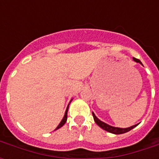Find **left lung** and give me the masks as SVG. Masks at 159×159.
Listing matches in <instances>:
<instances>
[{
    "label": "left lung",
    "instance_id": "left-lung-1",
    "mask_svg": "<svg viewBox=\"0 0 159 159\" xmlns=\"http://www.w3.org/2000/svg\"><path fill=\"white\" fill-rule=\"evenodd\" d=\"M133 60L134 61V62H139V63H140L141 65H143L142 64V62H140V60L137 59V58H135V57H133ZM92 116H93L95 122H96V124H97V125L100 126L101 128L103 129L104 130L109 132V133L115 134H125L126 133V132H129V131L131 130L132 129H134V127H136V126L139 125V124H137V125H132L130 126V127H128V128H119V127H114V126H111L110 125H108V124L105 123V122H103V121L100 120L99 119L97 118V116H96L94 112H92Z\"/></svg>",
    "mask_w": 159,
    "mask_h": 159
}]
</instances>
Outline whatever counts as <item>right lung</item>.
Instances as JSON below:
<instances>
[{
    "mask_svg": "<svg viewBox=\"0 0 159 159\" xmlns=\"http://www.w3.org/2000/svg\"><path fill=\"white\" fill-rule=\"evenodd\" d=\"M72 99L70 101L69 104L71 103V102H72ZM69 104H68V106H67V110H66V111H65V114H64V116H63V118H62V120L59 123V125H57V128L55 129V130H56V129H58L59 128H61V127L64 125V124L66 123V121H67V110H68V106H69Z\"/></svg>",
    "mask_w": 159,
    "mask_h": 159,
    "instance_id": "obj_1",
    "label": "right lung"
}]
</instances>
